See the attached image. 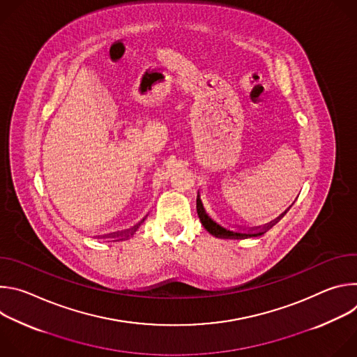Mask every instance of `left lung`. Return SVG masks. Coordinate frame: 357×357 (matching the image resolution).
I'll list each match as a JSON object with an SVG mask.
<instances>
[{"instance_id":"8db88e82","label":"left lung","mask_w":357,"mask_h":357,"mask_svg":"<svg viewBox=\"0 0 357 357\" xmlns=\"http://www.w3.org/2000/svg\"><path fill=\"white\" fill-rule=\"evenodd\" d=\"M197 209V216L203 225V227H205L212 236L215 237H219V238H256V237H261L270 227H273V225L275 223H268V226H266L263 230L260 231H248V233H240V231H233V230H229L223 226H220L219 223H216L208 213L206 211L203 209V206H199L196 208Z\"/></svg>"}]
</instances>
